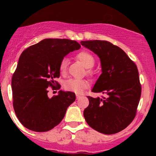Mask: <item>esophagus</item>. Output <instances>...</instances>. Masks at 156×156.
Instances as JSON below:
<instances>
[{
	"mask_svg": "<svg viewBox=\"0 0 156 156\" xmlns=\"http://www.w3.org/2000/svg\"><path fill=\"white\" fill-rule=\"evenodd\" d=\"M81 97H82V96L80 95V94H76V98H77V100H78V99H80V98H81Z\"/></svg>",
	"mask_w": 156,
	"mask_h": 156,
	"instance_id": "34e87169",
	"label": "esophagus"
}]
</instances>
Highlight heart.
<instances>
[{
    "label": "heart",
    "instance_id": "heart-1",
    "mask_svg": "<svg viewBox=\"0 0 156 156\" xmlns=\"http://www.w3.org/2000/svg\"><path fill=\"white\" fill-rule=\"evenodd\" d=\"M77 58L81 61L85 68L88 69L87 70V75H92V71L90 69L94 67L95 64V59L93 55L87 51H81L77 55ZM69 60L67 58L64 57L61 59L59 62V72L61 74H65L66 72L67 67H68ZM65 88L67 90L72 91L75 94H81L83 90L89 87V82L85 79H75V78H70L66 81L64 84Z\"/></svg>",
    "mask_w": 156,
    "mask_h": 156
}]
</instances>
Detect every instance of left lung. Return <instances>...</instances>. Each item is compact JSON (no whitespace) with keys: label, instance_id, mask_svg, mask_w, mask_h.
Returning a JSON list of instances; mask_svg holds the SVG:
<instances>
[{"label":"left lung","instance_id":"1","mask_svg":"<svg viewBox=\"0 0 156 156\" xmlns=\"http://www.w3.org/2000/svg\"><path fill=\"white\" fill-rule=\"evenodd\" d=\"M81 44L99 56L102 74L92 92L102 98L87 97L84 117L90 127L104 134L124 130L136 115L141 96L139 72L123 50L106 41H82Z\"/></svg>","mask_w":156,"mask_h":156}]
</instances>
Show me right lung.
I'll return each mask as SVG.
<instances>
[{"instance_id": "1", "label": "right lung", "mask_w": 156, "mask_h": 156, "mask_svg": "<svg viewBox=\"0 0 156 156\" xmlns=\"http://www.w3.org/2000/svg\"><path fill=\"white\" fill-rule=\"evenodd\" d=\"M81 48L75 41L47 38L22 53L11 81L12 105L22 125L36 132H44L59 125L75 94L59 90L50 98L48 87L58 84L59 62L70 52Z\"/></svg>"}]
</instances>
